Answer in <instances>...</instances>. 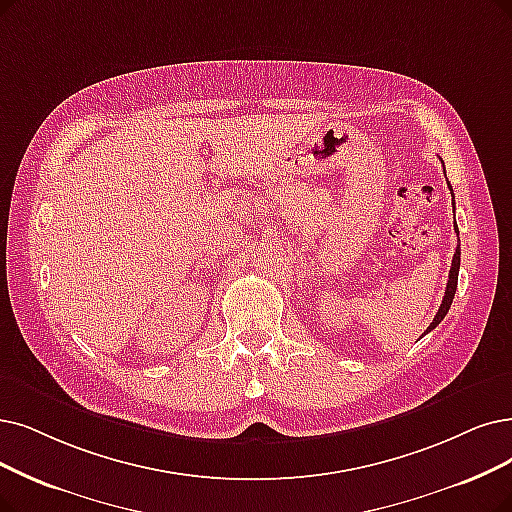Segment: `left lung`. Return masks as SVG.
Segmentation results:
<instances>
[{
    "mask_svg": "<svg viewBox=\"0 0 512 512\" xmlns=\"http://www.w3.org/2000/svg\"><path fill=\"white\" fill-rule=\"evenodd\" d=\"M447 187H449V191H452V185H449V182H447ZM452 197H454V191H452ZM456 231H458V227H456ZM458 269H460V245H458V250H456V254H454L452 269H449V279H447V288H445L443 302H441V306H439V311H437V315H435L433 323L426 327V332H424V334H428L431 330H435V327H437V325L443 321V317L447 315L449 306H452V300H454V294H456V288H458Z\"/></svg>",
    "mask_w": 512,
    "mask_h": 512,
    "instance_id": "1",
    "label": "left lung"
}]
</instances>
